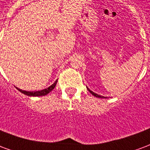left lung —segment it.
I'll list each match as a JSON object with an SVG mask.
<instances>
[{"mask_svg": "<svg viewBox=\"0 0 150 150\" xmlns=\"http://www.w3.org/2000/svg\"><path fill=\"white\" fill-rule=\"evenodd\" d=\"M88 91H90V92H91V94L93 95V96H96V97H98V98H106V97H104V96H99V95L96 94V93H94L93 91H91L90 89H88Z\"/></svg>", "mask_w": 150, "mask_h": 150, "instance_id": "left-lung-1", "label": "left lung"}]
</instances>
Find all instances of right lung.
I'll list each match as a JSON object with an SVG mask.
<instances>
[{"label":"right lung","mask_w":150,"mask_h":150,"mask_svg":"<svg viewBox=\"0 0 150 150\" xmlns=\"http://www.w3.org/2000/svg\"><path fill=\"white\" fill-rule=\"evenodd\" d=\"M56 83H57V81H55V83L52 84L50 87H49L48 88L46 89H44V90H42V91H22L21 89L19 88H17L18 91H21V93L23 94L26 95V96H46L48 93H50V91H52L53 89L54 88V87L56 86Z\"/></svg>","instance_id":"1"}]
</instances>
